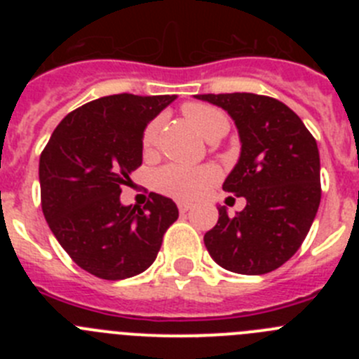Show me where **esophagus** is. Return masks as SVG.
Here are the masks:
<instances>
[{
  "instance_id": "esophagus-1",
  "label": "esophagus",
  "mask_w": 359,
  "mask_h": 359,
  "mask_svg": "<svg viewBox=\"0 0 359 359\" xmlns=\"http://www.w3.org/2000/svg\"><path fill=\"white\" fill-rule=\"evenodd\" d=\"M177 208H180V212H182V214H185V212L190 210V203L180 201V203H177Z\"/></svg>"
}]
</instances>
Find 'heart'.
I'll use <instances>...</instances> for the list:
<instances>
[{
  "label": "heart",
  "instance_id": "heart-1",
  "mask_svg": "<svg viewBox=\"0 0 359 359\" xmlns=\"http://www.w3.org/2000/svg\"><path fill=\"white\" fill-rule=\"evenodd\" d=\"M183 115L187 116L196 131L203 138H215L226 135L230 122L223 111L208 104H187L183 107ZM158 133V122H151L145 128L142 144L144 149L152 147ZM217 180V170L214 167H183V165H167L154 174V187L163 194H169L177 199H194L205 192L207 187Z\"/></svg>",
  "mask_w": 359,
  "mask_h": 359
}]
</instances>
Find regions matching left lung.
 <instances>
[{"label": "left lung", "instance_id": "left-lung-1", "mask_svg": "<svg viewBox=\"0 0 359 359\" xmlns=\"http://www.w3.org/2000/svg\"><path fill=\"white\" fill-rule=\"evenodd\" d=\"M196 98L223 107L236 122L241 156L223 190L246 199L236 217L217 208V224L205 233V246L228 271L269 273L297 253L318 212V145L297 113L277 98L255 93Z\"/></svg>", "mask_w": 359, "mask_h": 359}]
</instances>
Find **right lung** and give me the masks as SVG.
I'll use <instances>...</instances> for the list:
<instances>
[{
  "mask_svg": "<svg viewBox=\"0 0 359 359\" xmlns=\"http://www.w3.org/2000/svg\"><path fill=\"white\" fill-rule=\"evenodd\" d=\"M176 95L120 93L72 111L39 158L41 207L73 262L106 280L142 273L154 262L177 207L149 194L144 208L123 207L122 185L142 165L147 123Z\"/></svg>",
  "mask_w": 359,
  "mask_h": 359,
  "instance_id": "obj_1",
  "label": "right lung"
}]
</instances>
